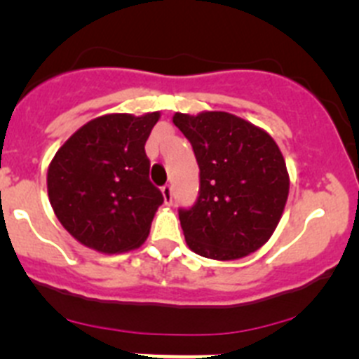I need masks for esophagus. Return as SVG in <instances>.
<instances>
[{"mask_svg": "<svg viewBox=\"0 0 359 359\" xmlns=\"http://www.w3.org/2000/svg\"><path fill=\"white\" fill-rule=\"evenodd\" d=\"M161 194H163V200H165V205H170L172 203V186H163L161 187Z\"/></svg>", "mask_w": 359, "mask_h": 359, "instance_id": "esophagus-1", "label": "esophagus"}]
</instances>
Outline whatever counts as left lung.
I'll use <instances>...</instances> for the list:
<instances>
[{
	"label": "left lung",
	"instance_id": "8db88e82",
	"mask_svg": "<svg viewBox=\"0 0 359 359\" xmlns=\"http://www.w3.org/2000/svg\"><path fill=\"white\" fill-rule=\"evenodd\" d=\"M200 166V198L179 219L187 247L213 260H238L269 241L290 191L273 137L226 111L173 114Z\"/></svg>",
	"mask_w": 359,
	"mask_h": 359
}]
</instances>
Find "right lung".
<instances>
[{"mask_svg":"<svg viewBox=\"0 0 359 359\" xmlns=\"http://www.w3.org/2000/svg\"><path fill=\"white\" fill-rule=\"evenodd\" d=\"M159 116H99L76 130L50 161V205L85 247L112 255L139 248L149 236L163 194L149 180L144 146Z\"/></svg>","mask_w":359,"mask_h":359,"instance_id":"right-lung-1","label":"right lung"}]
</instances>
